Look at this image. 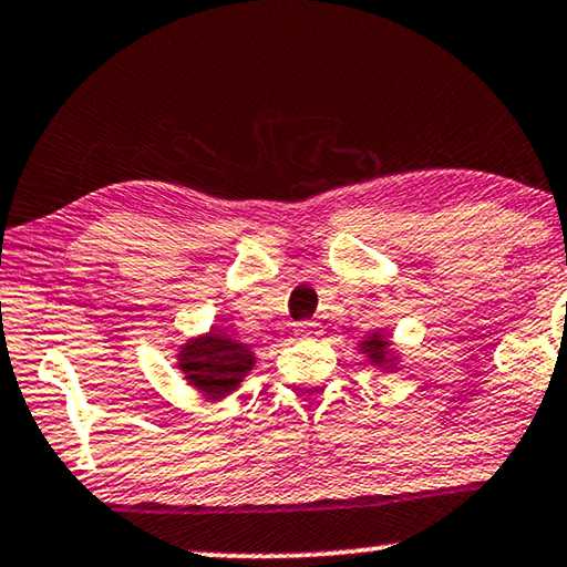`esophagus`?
<instances>
[{"label":"esophagus","instance_id":"obj_1","mask_svg":"<svg viewBox=\"0 0 567 567\" xmlns=\"http://www.w3.org/2000/svg\"><path fill=\"white\" fill-rule=\"evenodd\" d=\"M295 338H316L318 336V326L316 323H298L292 328Z\"/></svg>","mask_w":567,"mask_h":567}]
</instances>
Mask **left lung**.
I'll use <instances>...</instances> for the list:
<instances>
[{"label": "left lung", "mask_w": 567, "mask_h": 567, "mask_svg": "<svg viewBox=\"0 0 567 567\" xmlns=\"http://www.w3.org/2000/svg\"><path fill=\"white\" fill-rule=\"evenodd\" d=\"M359 353H364L369 364L379 371H384V374L386 371H394L402 361V353L392 341V333H386L384 328H379V331H371L361 338Z\"/></svg>", "instance_id": "left-lung-1"}]
</instances>
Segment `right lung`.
<instances>
[{
  "label": "right lung",
  "instance_id": "1",
  "mask_svg": "<svg viewBox=\"0 0 567 567\" xmlns=\"http://www.w3.org/2000/svg\"><path fill=\"white\" fill-rule=\"evenodd\" d=\"M177 369L190 390L206 402H221L241 386L257 364L251 346L236 341L229 333L208 328L206 333L185 338L177 346Z\"/></svg>",
  "mask_w": 567,
  "mask_h": 567
}]
</instances>
